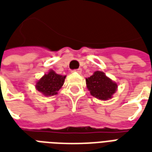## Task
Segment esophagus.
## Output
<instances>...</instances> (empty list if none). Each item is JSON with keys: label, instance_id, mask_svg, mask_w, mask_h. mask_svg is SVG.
Segmentation results:
<instances>
[{"label": "esophagus", "instance_id": "obj_1", "mask_svg": "<svg viewBox=\"0 0 152 152\" xmlns=\"http://www.w3.org/2000/svg\"><path fill=\"white\" fill-rule=\"evenodd\" d=\"M73 72H78V73H81V72H82V69H81V68H78V69L73 70Z\"/></svg>", "mask_w": 152, "mask_h": 152}]
</instances>
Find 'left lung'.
<instances>
[{
	"mask_svg": "<svg viewBox=\"0 0 152 152\" xmlns=\"http://www.w3.org/2000/svg\"><path fill=\"white\" fill-rule=\"evenodd\" d=\"M86 85L91 95L102 100L111 99L117 88L115 83L99 71L86 79Z\"/></svg>",
	"mask_w": 152,
	"mask_h": 152,
	"instance_id": "1",
	"label": "left lung"
}]
</instances>
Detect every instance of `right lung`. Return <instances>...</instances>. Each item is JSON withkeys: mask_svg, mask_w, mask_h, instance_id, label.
Segmentation results:
<instances>
[{"mask_svg": "<svg viewBox=\"0 0 152 152\" xmlns=\"http://www.w3.org/2000/svg\"><path fill=\"white\" fill-rule=\"evenodd\" d=\"M65 77V76H60L51 70L37 83V89L45 96L55 95L63 86Z\"/></svg>", "mask_w": 152, "mask_h": 152, "instance_id": "right-lung-1", "label": "right lung"}]
</instances>
